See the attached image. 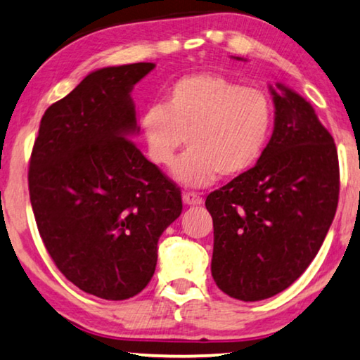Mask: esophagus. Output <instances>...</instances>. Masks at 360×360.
Returning a JSON list of instances; mask_svg holds the SVG:
<instances>
[{"mask_svg": "<svg viewBox=\"0 0 360 360\" xmlns=\"http://www.w3.org/2000/svg\"><path fill=\"white\" fill-rule=\"evenodd\" d=\"M182 202L186 205H200L204 199L199 194H195V192H182Z\"/></svg>", "mask_w": 360, "mask_h": 360, "instance_id": "obj_1", "label": "esophagus"}]
</instances>
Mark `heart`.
Listing matches in <instances>:
<instances>
[{
	"mask_svg": "<svg viewBox=\"0 0 360 360\" xmlns=\"http://www.w3.org/2000/svg\"><path fill=\"white\" fill-rule=\"evenodd\" d=\"M274 109L264 89L241 86L217 73L182 77L165 91L163 104L140 119L148 158L169 166L186 143L189 151L173 166V176L191 187L217 176L236 178L250 171L264 150Z\"/></svg>",
	"mask_w": 360,
	"mask_h": 360,
	"instance_id": "b5f03b06",
	"label": "heart"
}]
</instances>
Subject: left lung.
<instances>
[{
	"label": "left lung",
	"instance_id": "1",
	"mask_svg": "<svg viewBox=\"0 0 360 360\" xmlns=\"http://www.w3.org/2000/svg\"><path fill=\"white\" fill-rule=\"evenodd\" d=\"M276 86L274 131L257 163L205 200L214 220L212 276L221 292L243 302L274 297L305 272L339 199L331 134L310 103Z\"/></svg>",
	"mask_w": 360,
	"mask_h": 360
}]
</instances>
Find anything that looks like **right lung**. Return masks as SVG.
Returning <instances> with one entry per match:
<instances>
[{"mask_svg":"<svg viewBox=\"0 0 360 360\" xmlns=\"http://www.w3.org/2000/svg\"><path fill=\"white\" fill-rule=\"evenodd\" d=\"M153 68L89 73L45 110L29 161L30 204L50 257L105 300L148 285L161 233L182 212L179 187L130 140L140 130L130 93Z\"/></svg>","mask_w":360,"mask_h":360,"instance_id":"1","label":"right lung"}]
</instances>
